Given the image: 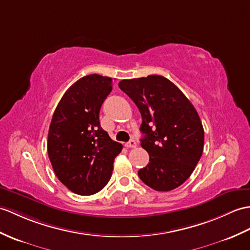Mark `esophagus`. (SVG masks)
Wrapping results in <instances>:
<instances>
[{"instance_id": "obj_1", "label": "esophagus", "mask_w": 250, "mask_h": 250, "mask_svg": "<svg viewBox=\"0 0 250 250\" xmlns=\"http://www.w3.org/2000/svg\"><path fill=\"white\" fill-rule=\"evenodd\" d=\"M136 146H137V144H136V142L134 141V139H130V142H127L125 144V147L126 148H135Z\"/></svg>"}]
</instances>
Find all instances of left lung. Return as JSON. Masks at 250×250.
I'll list each match as a JSON object with an SVG mask.
<instances>
[{"label":"left lung","instance_id":"1","mask_svg":"<svg viewBox=\"0 0 250 250\" xmlns=\"http://www.w3.org/2000/svg\"><path fill=\"white\" fill-rule=\"evenodd\" d=\"M119 88L141 112V146L149 163L138 170L142 181L168 191L183 184L204 151L205 131L194 105L178 87L161 75L123 80Z\"/></svg>","mask_w":250,"mask_h":250}]
</instances>
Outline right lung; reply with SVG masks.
Listing matches in <instances>:
<instances>
[{
  "instance_id": "right-lung-1",
  "label": "right lung",
  "mask_w": 250,
  "mask_h": 250,
  "mask_svg": "<svg viewBox=\"0 0 250 250\" xmlns=\"http://www.w3.org/2000/svg\"><path fill=\"white\" fill-rule=\"evenodd\" d=\"M112 79L89 74L69 87L54 111L48 134V154L56 177L73 193L88 196L112 177L123 145L100 125L99 113L112 91Z\"/></svg>"
}]
</instances>
